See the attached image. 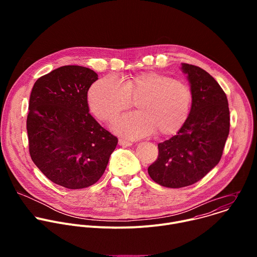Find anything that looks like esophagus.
<instances>
[{
  "instance_id": "1",
  "label": "esophagus",
  "mask_w": 257,
  "mask_h": 257,
  "mask_svg": "<svg viewBox=\"0 0 257 257\" xmlns=\"http://www.w3.org/2000/svg\"><path fill=\"white\" fill-rule=\"evenodd\" d=\"M119 145H121V146H131L132 145V143L131 142H128V141H126V140H124V139H119Z\"/></svg>"
}]
</instances>
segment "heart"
I'll use <instances>...</instances> for the list:
<instances>
[{
	"mask_svg": "<svg viewBox=\"0 0 257 257\" xmlns=\"http://www.w3.org/2000/svg\"><path fill=\"white\" fill-rule=\"evenodd\" d=\"M136 100L137 112L118 119L114 130L130 139L153 134L177 133L189 117L192 105L190 87L157 71L132 75L122 82L116 76L98 79L88 89L90 111L99 120L113 121Z\"/></svg>",
	"mask_w": 257,
	"mask_h": 257,
	"instance_id": "heart-1",
	"label": "heart"
}]
</instances>
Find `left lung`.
Returning <instances> with one entry per match:
<instances>
[{
    "label": "left lung",
    "instance_id": "obj_1",
    "mask_svg": "<svg viewBox=\"0 0 257 257\" xmlns=\"http://www.w3.org/2000/svg\"><path fill=\"white\" fill-rule=\"evenodd\" d=\"M181 65L192 91L191 111L176 135L158 144L159 157L148 170L156 183L168 188L192 185L212 170L230 131L229 104L222 87L205 70Z\"/></svg>",
    "mask_w": 257,
    "mask_h": 257
}]
</instances>
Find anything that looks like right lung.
Here are the masks:
<instances>
[{
	"label": "right lung",
	"instance_id": "right-lung-1",
	"mask_svg": "<svg viewBox=\"0 0 257 257\" xmlns=\"http://www.w3.org/2000/svg\"><path fill=\"white\" fill-rule=\"evenodd\" d=\"M96 80L89 68L63 66L36 80L30 93L26 128L31 160L68 189L96 183L118 143L88 113L87 91Z\"/></svg>",
	"mask_w": 257,
	"mask_h": 257
}]
</instances>
